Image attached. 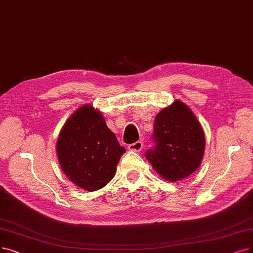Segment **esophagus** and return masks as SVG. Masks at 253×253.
Segmentation results:
<instances>
[{"instance_id": "1", "label": "esophagus", "mask_w": 253, "mask_h": 253, "mask_svg": "<svg viewBox=\"0 0 253 253\" xmlns=\"http://www.w3.org/2000/svg\"><path fill=\"white\" fill-rule=\"evenodd\" d=\"M142 148H143L142 141H137V142L129 144L127 146V149L130 150V151H140V150H142Z\"/></svg>"}]
</instances>
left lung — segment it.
<instances>
[{
    "instance_id": "left-lung-1",
    "label": "left lung",
    "mask_w": 253,
    "mask_h": 253,
    "mask_svg": "<svg viewBox=\"0 0 253 253\" xmlns=\"http://www.w3.org/2000/svg\"><path fill=\"white\" fill-rule=\"evenodd\" d=\"M155 146L145 158L157 172L169 181L184 179L199 168L206 139L194 113L183 102L161 110L154 124Z\"/></svg>"
}]
</instances>
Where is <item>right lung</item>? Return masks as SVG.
Returning a JSON list of instances; mask_svg holds the SVG:
<instances>
[{"mask_svg": "<svg viewBox=\"0 0 253 253\" xmlns=\"http://www.w3.org/2000/svg\"><path fill=\"white\" fill-rule=\"evenodd\" d=\"M60 166L75 185L96 191L114 177L125 153L105 118L91 105H84L70 116L57 141Z\"/></svg>", "mask_w": 253, "mask_h": 253, "instance_id": "obj_1", "label": "right lung"}]
</instances>
